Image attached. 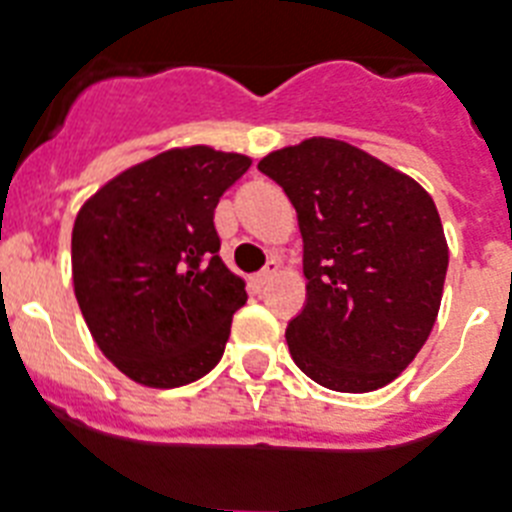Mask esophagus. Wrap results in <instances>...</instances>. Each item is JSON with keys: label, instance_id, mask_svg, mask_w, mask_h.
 I'll list each match as a JSON object with an SVG mask.
<instances>
[{"label": "esophagus", "instance_id": "esophagus-1", "mask_svg": "<svg viewBox=\"0 0 512 512\" xmlns=\"http://www.w3.org/2000/svg\"><path fill=\"white\" fill-rule=\"evenodd\" d=\"M278 268H281V265H278L276 260H270V263L265 265V268L260 270V273H257V276H255V283H257V286H265V283H268L270 278L276 276V273H278Z\"/></svg>", "mask_w": 512, "mask_h": 512}]
</instances>
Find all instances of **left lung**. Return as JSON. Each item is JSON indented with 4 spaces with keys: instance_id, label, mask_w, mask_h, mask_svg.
Segmentation results:
<instances>
[{
    "instance_id": "8db88e82",
    "label": "left lung",
    "mask_w": 512,
    "mask_h": 512,
    "mask_svg": "<svg viewBox=\"0 0 512 512\" xmlns=\"http://www.w3.org/2000/svg\"><path fill=\"white\" fill-rule=\"evenodd\" d=\"M257 169L281 184L302 231L307 302L286 328L296 367L341 393L393 382L440 312L448 242L432 197L330 137L276 150Z\"/></svg>"
}]
</instances>
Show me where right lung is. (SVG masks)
Masks as SVG:
<instances>
[{"label":"right lung","mask_w":512,"mask_h":512,"mask_svg":"<svg viewBox=\"0 0 512 512\" xmlns=\"http://www.w3.org/2000/svg\"><path fill=\"white\" fill-rule=\"evenodd\" d=\"M249 163L208 145L166 150L114 176L77 213V304L130 380L179 388L221 362L247 291L218 255L213 213Z\"/></svg>","instance_id":"1"}]
</instances>
